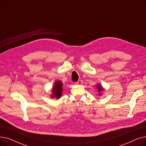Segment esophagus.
I'll return each instance as SVG.
<instances>
[{
	"label": "esophagus",
	"instance_id": "1",
	"mask_svg": "<svg viewBox=\"0 0 146 146\" xmlns=\"http://www.w3.org/2000/svg\"><path fill=\"white\" fill-rule=\"evenodd\" d=\"M76 85H81L83 84V81L82 80H78L77 82H76Z\"/></svg>",
	"mask_w": 146,
	"mask_h": 146
}]
</instances>
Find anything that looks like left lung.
<instances>
[{
	"instance_id": "obj_1",
	"label": "left lung",
	"mask_w": 146,
	"mask_h": 146,
	"mask_svg": "<svg viewBox=\"0 0 146 146\" xmlns=\"http://www.w3.org/2000/svg\"><path fill=\"white\" fill-rule=\"evenodd\" d=\"M96 88H97V89H98V92H99V95L101 96L102 95V94L101 92L102 91L104 90V89L102 88V85H101L100 83H98V85H96Z\"/></svg>"
}]
</instances>
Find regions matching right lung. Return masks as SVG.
Returning <instances> with one entry per match:
<instances>
[{"label":"right lung","mask_w":146,"mask_h":146,"mask_svg":"<svg viewBox=\"0 0 146 146\" xmlns=\"http://www.w3.org/2000/svg\"><path fill=\"white\" fill-rule=\"evenodd\" d=\"M63 85L62 82L60 80H57L54 83L52 89V94L50 96L52 98L58 99L61 98L63 93Z\"/></svg>","instance_id":"obj_1"}]
</instances>
